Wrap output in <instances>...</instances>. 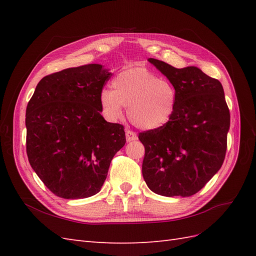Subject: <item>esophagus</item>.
I'll return each instance as SVG.
<instances>
[{
    "instance_id": "obj_1",
    "label": "esophagus",
    "mask_w": 256,
    "mask_h": 256,
    "mask_svg": "<svg viewBox=\"0 0 256 256\" xmlns=\"http://www.w3.org/2000/svg\"><path fill=\"white\" fill-rule=\"evenodd\" d=\"M125 135H126V140H128V142H132V140H138L136 133H134L133 131H130V130H126V132H125Z\"/></svg>"
}]
</instances>
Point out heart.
Listing matches in <instances>:
<instances>
[{
  "label": "heart",
  "mask_w": 256,
  "mask_h": 256,
  "mask_svg": "<svg viewBox=\"0 0 256 256\" xmlns=\"http://www.w3.org/2000/svg\"><path fill=\"white\" fill-rule=\"evenodd\" d=\"M113 90L101 91L100 104L104 116L116 121L128 108V118L142 130H156L165 125L176 108L174 86L158 79L148 69L135 67L124 70L112 81Z\"/></svg>",
  "instance_id": "heart-1"
}]
</instances>
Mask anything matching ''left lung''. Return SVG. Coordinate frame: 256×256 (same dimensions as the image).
I'll list each match as a JSON object with an SVG mask.
<instances>
[{
  "label": "left lung",
  "mask_w": 256,
  "mask_h": 256,
  "mask_svg": "<svg viewBox=\"0 0 256 256\" xmlns=\"http://www.w3.org/2000/svg\"><path fill=\"white\" fill-rule=\"evenodd\" d=\"M148 62L174 86L177 102L165 125L138 135L145 148L144 180L157 194L189 197L224 164L230 128L224 86L198 67L178 69L158 59Z\"/></svg>",
  "instance_id": "left-lung-1"
}]
</instances>
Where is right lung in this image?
Wrapping results in <instances>:
<instances>
[{
  "label": "right lung",
  "instance_id": "1",
  "mask_svg": "<svg viewBox=\"0 0 256 256\" xmlns=\"http://www.w3.org/2000/svg\"><path fill=\"white\" fill-rule=\"evenodd\" d=\"M112 74L102 64L64 69L38 82L26 108V152L52 194L84 199L98 194L125 140L124 126L101 116L100 94Z\"/></svg>",
  "mask_w": 256,
  "mask_h": 256
}]
</instances>
